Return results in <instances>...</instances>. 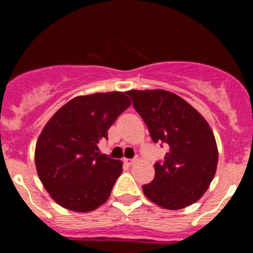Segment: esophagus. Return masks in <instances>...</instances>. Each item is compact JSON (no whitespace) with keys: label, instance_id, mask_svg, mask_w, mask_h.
Segmentation results:
<instances>
[{"label":"esophagus","instance_id":"esophagus-1","mask_svg":"<svg viewBox=\"0 0 253 253\" xmlns=\"http://www.w3.org/2000/svg\"><path fill=\"white\" fill-rule=\"evenodd\" d=\"M135 162H137V160H128V158H124V163L125 165H128V166H133Z\"/></svg>","mask_w":253,"mask_h":253}]
</instances>
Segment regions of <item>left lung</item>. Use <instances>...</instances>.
<instances>
[{"label":"left lung","mask_w":253,"mask_h":253,"mask_svg":"<svg viewBox=\"0 0 253 253\" xmlns=\"http://www.w3.org/2000/svg\"><path fill=\"white\" fill-rule=\"evenodd\" d=\"M148 126L154 143L169 146L154 180L143 185L152 203L169 210L198 202L213 181L218 165L215 137L204 116L176 93L165 90L126 91Z\"/></svg>","instance_id":"left-lung-1"}]
</instances>
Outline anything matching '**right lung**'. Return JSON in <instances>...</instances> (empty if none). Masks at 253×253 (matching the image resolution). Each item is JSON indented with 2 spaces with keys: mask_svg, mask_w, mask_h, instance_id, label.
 I'll use <instances>...</instances> for the list:
<instances>
[{
  "mask_svg": "<svg viewBox=\"0 0 253 253\" xmlns=\"http://www.w3.org/2000/svg\"><path fill=\"white\" fill-rule=\"evenodd\" d=\"M130 104L119 91L77 96L46 123L35 146V167L60 207L88 213L107 202L123 162L97 153V144Z\"/></svg>",
  "mask_w": 253,
  "mask_h": 253,
  "instance_id": "obj_1",
  "label": "right lung"
}]
</instances>
